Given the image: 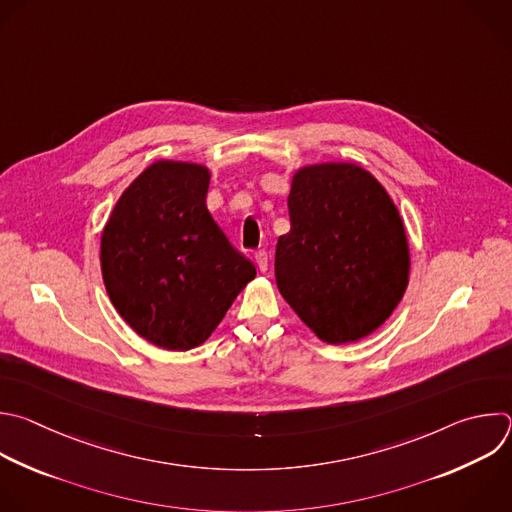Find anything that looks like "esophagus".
Listing matches in <instances>:
<instances>
[{
  "mask_svg": "<svg viewBox=\"0 0 512 512\" xmlns=\"http://www.w3.org/2000/svg\"><path fill=\"white\" fill-rule=\"evenodd\" d=\"M255 263H257V269H259L261 273L267 271V251H265V249L255 251Z\"/></svg>",
  "mask_w": 512,
  "mask_h": 512,
  "instance_id": "esophagus-1",
  "label": "esophagus"
}]
</instances>
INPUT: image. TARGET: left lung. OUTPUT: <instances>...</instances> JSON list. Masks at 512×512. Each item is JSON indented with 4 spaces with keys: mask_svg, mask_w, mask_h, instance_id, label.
I'll list each match as a JSON object with an SVG mask.
<instances>
[{
    "mask_svg": "<svg viewBox=\"0 0 512 512\" xmlns=\"http://www.w3.org/2000/svg\"><path fill=\"white\" fill-rule=\"evenodd\" d=\"M291 229L275 251L283 299L339 346L376 331L408 287L410 251L386 189L352 162L299 168L287 197Z\"/></svg>",
    "mask_w": 512,
    "mask_h": 512,
    "instance_id": "left-lung-1",
    "label": "left lung"
}]
</instances>
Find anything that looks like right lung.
<instances>
[{
    "instance_id": "obj_1",
    "label": "right lung",
    "mask_w": 512,
    "mask_h": 512,
    "mask_svg": "<svg viewBox=\"0 0 512 512\" xmlns=\"http://www.w3.org/2000/svg\"><path fill=\"white\" fill-rule=\"evenodd\" d=\"M209 168L156 160L122 193L100 239L106 291L146 342L201 346L255 279L207 209Z\"/></svg>"
}]
</instances>
